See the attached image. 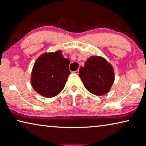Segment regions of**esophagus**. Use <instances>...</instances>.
<instances>
[{"label": "esophagus", "instance_id": "34e87169", "mask_svg": "<svg viewBox=\"0 0 146 146\" xmlns=\"http://www.w3.org/2000/svg\"><path fill=\"white\" fill-rule=\"evenodd\" d=\"M74 74H79V70H76L74 72H73Z\"/></svg>", "mask_w": 146, "mask_h": 146}]
</instances>
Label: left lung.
Returning <instances> with one entry per match:
<instances>
[{
  "mask_svg": "<svg viewBox=\"0 0 146 146\" xmlns=\"http://www.w3.org/2000/svg\"><path fill=\"white\" fill-rule=\"evenodd\" d=\"M79 74L86 90L96 96L108 93L115 80L113 66L101 56H90Z\"/></svg>",
  "mask_w": 146,
  "mask_h": 146,
  "instance_id": "8db88e82",
  "label": "left lung"
}]
</instances>
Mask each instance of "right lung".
Returning <instances> with one entry per match:
<instances>
[{
	"label": "right lung",
	"instance_id": "add662e5",
	"mask_svg": "<svg viewBox=\"0 0 146 146\" xmlns=\"http://www.w3.org/2000/svg\"><path fill=\"white\" fill-rule=\"evenodd\" d=\"M70 60L63 57L61 50L44 53L36 60L31 82L34 90L45 98H53L60 94L70 74Z\"/></svg>",
	"mask_w": 146,
	"mask_h": 146
}]
</instances>
